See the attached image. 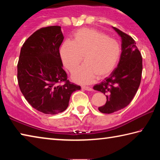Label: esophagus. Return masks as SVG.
Here are the masks:
<instances>
[{"instance_id":"34e87169","label":"esophagus","mask_w":160,"mask_h":160,"mask_svg":"<svg viewBox=\"0 0 160 160\" xmlns=\"http://www.w3.org/2000/svg\"><path fill=\"white\" fill-rule=\"evenodd\" d=\"M82 88L84 89L85 90H88V91H92V89L90 87H88V86H82Z\"/></svg>"}]
</instances>
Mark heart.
Instances as JSON below:
<instances>
[{"label":"heart","instance_id":"heart-1","mask_svg":"<svg viewBox=\"0 0 160 160\" xmlns=\"http://www.w3.org/2000/svg\"><path fill=\"white\" fill-rule=\"evenodd\" d=\"M121 44L117 40L94 29L82 28L73 35V40H66L61 48L64 66L73 72L84 59L82 66L72 75L75 82H91L95 77L102 79L113 72L119 61Z\"/></svg>","mask_w":160,"mask_h":160}]
</instances>
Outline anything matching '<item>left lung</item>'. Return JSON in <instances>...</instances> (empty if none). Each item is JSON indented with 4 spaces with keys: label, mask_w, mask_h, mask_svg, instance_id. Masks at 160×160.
Returning a JSON list of instances; mask_svg holds the SVG:
<instances>
[{
    "label": "left lung",
    "mask_w": 160,
    "mask_h": 160,
    "mask_svg": "<svg viewBox=\"0 0 160 160\" xmlns=\"http://www.w3.org/2000/svg\"><path fill=\"white\" fill-rule=\"evenodd\" d=\"M113 28L121 37L120 60L109 77L93 88L106 94V104L98 108L104 113L116 112L128 106L138 90L142 71V56L135 40L120 29Z\"/></svg>",
    "instance_id": "left-lung-1"
}]
</instances>
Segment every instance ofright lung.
Instances as JSON below:
<instances>
[{"instance_id":"obj_1","label":"right lung","mask_w":160,"mask_h":160,"mask_svg":"<svg viewBox=\"0 0 160 160\" xmlns=\"http://www.w3.org/2000/svg\"><path fill=\"white\" fill-rule=\"evenodd\" d=\"M63 39L60 26L47 27L34 32L21 48L18 63L21 92L32 107L46 114L64 112L72 93L81 89L67 79L63 69L59 47Z\"/></svg>"}]
</instances>
